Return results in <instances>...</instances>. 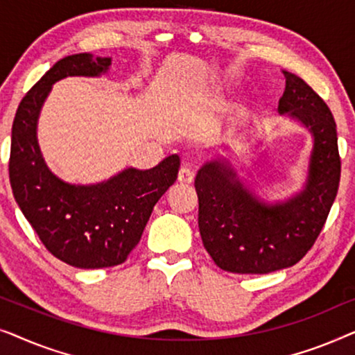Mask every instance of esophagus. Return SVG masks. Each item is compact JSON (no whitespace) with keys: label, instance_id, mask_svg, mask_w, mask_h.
I'll return each mask as SVG.
<instances>
[{"label":"esophagus","instance_id":"esophagus-1","mask_svg":"<svg viewBox=\"0 0 355 355\" xmlns=\"http://www.w3.org/2000/svg\"><path fill=\"white\" fill-rule=\"evenodd\" d=\"M193 178H196V174H193L192 169L189 168H181L179 169V174H178V181L182 182V184H192L193 182Z\"/></svg>","mask_w":355,"mask_h":355}]
</instances>
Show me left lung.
Here are the masks:
<instances>
[{
  "label": "left lung",
  "instance_id": "left-lung-1",
  "mask_svg": "<svg viewBox=\"0 0 355 355\" xmlns=\"http://www.w3.org/2000/svg\"><path fill=\"white\" fill-rule=\"evenodd\" d=\"M283 74L286 89L278 111L313 135L304 191L286 202L265 203L221 158L203 164L196 178L203 247L231 273L265 275L297 263L317 241L338 193L341 158L331 111L300 77Z\"/></svg>",
  "mask_w": 355,
  "mask_h": 355
}]
</instances>
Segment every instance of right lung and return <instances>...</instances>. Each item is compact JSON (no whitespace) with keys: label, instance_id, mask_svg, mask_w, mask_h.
I'll return each mask as SVG.
<instances>
[{"label":"right lung","instance_id":"right-lung-1","mask_svg":"<svg viewBox=\"0 0 355 355\" xmlns=\"http://www.w3.org/2000/svg\"><path fill=\"white\" fill-rule=\"evenodd\" d=\"M111 58L79 53L62 58L27 92L12 123L9 181L24 216L56 259L76 268H106L125 261L139 244L155 203L176 182L178 155L152 169L128 168L108 181L76 186L48 169L37 142V121L55 82L96 77Z\"/></svg>","mask_w":355,"mask_h":355}]
</instances>
